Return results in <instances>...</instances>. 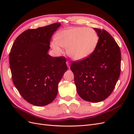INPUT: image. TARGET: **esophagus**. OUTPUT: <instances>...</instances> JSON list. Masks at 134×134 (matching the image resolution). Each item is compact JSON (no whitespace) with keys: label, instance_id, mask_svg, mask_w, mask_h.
<instances>
[{"label":"esophagus","instance_id":"obj_1","mask_svg":"<svg viewBox=\"0 0 134 134\" xmlns=\"http://www.w3.org/2000/svg\"><path fill=\"white\" fill-rule=\"evenodd\" d=\"M66 65H67V66H68V68H70V63H69V62H66Z\"/></svg>","mask_w":134,"mask_h":134}]
</instances>
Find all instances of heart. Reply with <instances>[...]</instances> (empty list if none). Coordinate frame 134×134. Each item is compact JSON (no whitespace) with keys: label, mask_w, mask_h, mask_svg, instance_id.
<instances>
[{"label":"heart","mask_w":134,"mask_h":134,"mask_svg":"<svg viewBox=\"0 0 134 134\" xmlns=\"http://www.w3.org/2000/svg\"><path fill=\"white\" fill-rule=\"evenodd\" d=\"M56 41L51 42V47L56 51L62 52L61 46L67 49V53L71 59L82 60L94 51L98 37L92 28L75 27L59 32L56 35Z\"/></svg>","instance_id":"b5f03b06"}]
</instances>
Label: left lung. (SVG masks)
<instances>
[{
  "instance_id": "1",
  "label": "left lung",
  "mask_w": 134,
  "mask_h": 134,
  "mask_svg": "<svg viewBox=\"0 0 134 134\" xmlns=\"http://www.w3.org/2000/svg\"><path fill=\"white\" fill-rule=\"evenodd\" d=\"M93 29L99 37L94 51L87 58L72 63L70 69L79 96L84 100L96 103L109 97L118 81L121 51L108 32Z\"/></svg>"
}]
</instances>
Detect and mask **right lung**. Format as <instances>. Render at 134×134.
<instances>
[{"label":"right lung","instance_id":"obj_1","mask_svg":"<svg viewBox=\"0 0 134 134\" xmlns=\"http://www.w3.org/2000/svg\"><path fill=\"white\" fill-rule=\"evenodd\" d=\"M61 23L23 32L14 41L9 54L12 79L20 94L36 106L56 98L58 84L67 71L66 59L48 54L51 38Z\"/></svg>","mask_w":134,"mask_h":134}]
</instances>
